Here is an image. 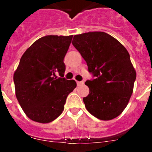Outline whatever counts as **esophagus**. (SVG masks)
Here are the masks:
<instances>
[{
    "mask_svg": "<svg viewBox=\"0 0 152 152\" xmlns=\"http://www.w3.org/2000/svg\"><path fill=\"white\" fill-rule=\"evenodd\" d=\"M84 80H82V81H77V85H82V84H84Z\"/></svg>",
    "mask_w": 152,
    "mask_h": 152,
    "instance_id": "1",
    "label": "esophagus"
}]
</instances>
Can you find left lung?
Wrapping results in <instances>:
<instances>
[{"mask_svg": "<svg viewBox=\"0 0 152 152\" xmlns=\"http://www.w3.org/2000/svg\"><path fill=\"white\" fill-rule=\"evenodd\" d=\"M72 45L94 77L85 82L90 89L89 94L83 98L87 110L101 120L117 117L129 101L136 78L128 51L104 32L75 35Z\"/></svg>", "mask_w": 152, "mask_h": 152, "instance_id": "8db88e82", "label": "left lung"}]
</instances>
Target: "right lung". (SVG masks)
Wrapping results in <instances>:
<instances>
[{
  "mask_svg": "<svg viewBox=\"0 0 152 152\" xmlns=\"http://www.w3.org/2000/svg\"><path fill=\"white\" fill-rule=\"evenodd\" d=\"M73 36L49 35L36 40L24 52L13 75L16 96L30 119L48 123L64 110L67 96L76 88L64 77V56ZM58 73L60 78L56 77Z\"/></svg>",
  "mask_w": 152,
  "mask_h": 152,
  "instance_id": "1",
  "label": "right lung"
}]
</instances>
